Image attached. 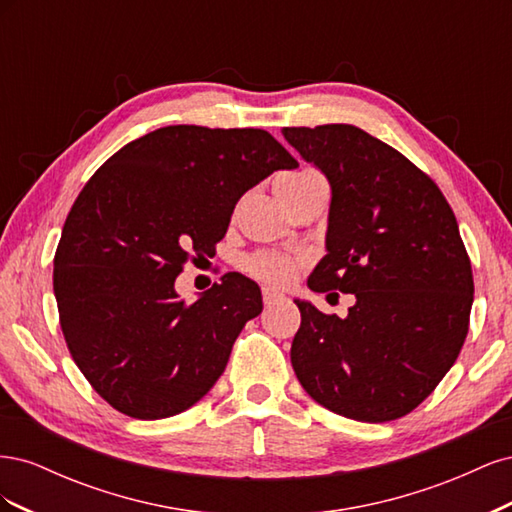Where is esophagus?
<instances>
[{
  "mask_svg": "<svg viewBox=\"0 0 512 512\" xmlns=\"http://www.w3.org/2000/svg\"><path fill=\"white\" fill-rule=\"evenodd\" d=\"M262 301H265V307H273L277 303L286 301V297H284V294H280V292L271 290V288H262Z\"/></svg>",
  "mask_w": 512,
  "mask_h": 512,
  "instance_id": "1",
  "label": "esophagus"
}]
</instances>
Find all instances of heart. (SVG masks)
<instances>
[{"instance_id":"heart-1","label":"heart","mask_w":512,"mask_h":512,"mask_svg":"<svg viewBox=\"0 0 512 512\" xmlns=\"http://www.w3.org/2000/svg\"><path fill=\"white\" fill-rule=\"evenodd\" d=\"M309 177H316V173H312V170H303V173L288 175L280 183H277V188H282V185H288V183L305 181ZM243 267L247 273L254 275L256 280L284 288V286H290L294 282V277L299 275L301 260L294 256L277 254V252H258L250 258H245Z\"/></svg>"}]
</instances>
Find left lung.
Here are the masks:
<instances>
[{"instance_id":"left-lung-1","label":"left lung","mask_w":512,"mask_h":512,"mask_svg":"<svg viewBox=\"0 0 512 512\" xmlns=\"http://www.w3.org/2000/svg\"><path fill=\"white\" fill-rule=\"evenodd\" d=\"M282 134L333 190L329 254L307 284L356 297L346 318L297 301L294 374L335 414L395 421L433 393L466 342L474 277L455 213L436 181L361 128Z\"/></svg>"}]
</instances>
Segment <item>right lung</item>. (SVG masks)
<instances>
[{"label":"right lung","mask_w":512,"mask_h":512,"mask_svg":"<svg viewBox=\"0 0 512 512\" xmlns=\"http://www.w3.org/2000/svg\"><path fill=\"white\" fill-rule=\"evenodd\" d=\"M299 162L256 128L168 126L121 147L68 213L53 260L61 333L94 391L121 414L156 421L207 395L260 288L228 273L194 303L175 280L213 256L237 200Z\"/></svg>","instance_id":"1"}]
</instances>
